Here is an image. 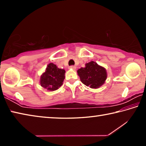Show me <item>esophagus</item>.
<instances>
[{
  "instance_id": "34e87169",
  "label": "esophagus",
  "mask_w": 146,
  "mask_h": 146,
  "mask_svg": "<svg viewBox=\"0 0 146 146\" xmlns=\"http://www.w3.org/2000/svg\"><path fill=\"white\" fill-rule=\"evenodd\" d=\"M70 69H71V70H76V67L75 66H71L70 67Z\"/></svg>"
}]
</instances>
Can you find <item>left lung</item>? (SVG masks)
Segmentation results:
<instances>
[{
	"label": "left lung",
	"mask_w": 146,
	"mask_h": 146,
	"mask_svg": "<svg viewBox=\"0 0 146 146\" xmlns=\"http://www.w3.org/2000/svg\"><path fill=\"white\" fill-rule=\"evenodd\" d=\"M84 68L77 70L81 82L93 89H97L102 86L107 78L106 69L93 61L86 64Z\"/></svg>",
	"instance_id": "1"
}]
</instances>
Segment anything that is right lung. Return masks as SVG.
<instances>
[{
    "label": "right lung",
    "instance_id": "right-lung-1",
    "mask_svg": "<svg viewBox=\"0 0 146 146\" xmlns=\"http://www.w3.org/2000/svg\"><path fill=\"white\" fill-rule=\"evenodd\" d=\"M66 71L57 68L53 63H49L45 72L40 76V84L42 87L48 91H55L62 85Z\"/></svg>",
    "mask_w": 146,
    "mask_h": 146
}]
</instances>
